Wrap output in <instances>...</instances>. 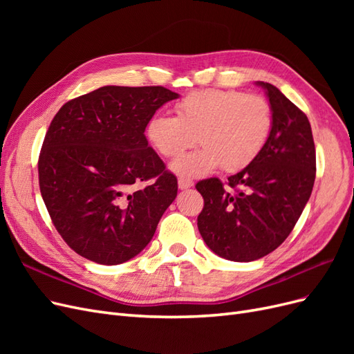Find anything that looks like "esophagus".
<instances>
[{"label": "esophagus", "instance_id": "1", "mask_svg": "<svg viewBox=\"0 0 354 354\" xmlns=\"http://www.w3.org/2000/svg\"><path fill=\"white\" fill-rule=\"evenodd\" d=\"M192 186H194V181H192L190 178H185V177H180V178H178V187H180L181 190L189 189V187H192Z\"/></svg>", "mask_w": 354, "mask_h": 354}]
</instances>
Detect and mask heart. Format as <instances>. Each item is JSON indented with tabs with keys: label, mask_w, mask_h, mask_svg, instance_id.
<instances>
[{
	"label": "heart",
	"mask_w": 354,
	"mask_h": 354,
	"mask_svg": "<svg viewBox=\"0 0 354 354\" xmlns=\"http://www.w3.org/2000/svg\"><path fill=\"white\" fill-rule=\"evenodd\" d=\"M177 116L156 112L146 136L159 155L178 156L198 142V151L180 156L171 169L183 177H201L221 168L227 173L254 162L273 128L272 106L261 95L234 90L192 91L176 104Z\"/></svg>",
	"instance_id": "1"
}]
</instances>
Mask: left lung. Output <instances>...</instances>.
Masks as SVG:
<instances>
[{"label":"left lung","instance_id":"1","mask_svg":"<svg viewBox=\"0 0 354 354\" xmlns=\"http://www.w3.org/2000/svg\"><path fill=\"white\" fill-rule=\"evenodd\" d=\"M273 112L269 140L254 162L227 178L202 180L198 229L209 250L230 261L248 263L270 254L292 232L312 195L316 149L303 111L274 85L259 81Z\"/></svg>","mask_w":354,"mask_h":354}]
</instances>
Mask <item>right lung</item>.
Here are the masks:
<instances>
[{
    "label": "right lung",
    "mask_w": 354,
    "mask_h": 354,
    "mask_svg": "<svg viewBox=\"0 0 354 354\" xmlns=\"http://www.w3.org/2000/svg\"><path fill=\"white\" fill-rule=\"evenodd\" d=\"M177 97L164 87L106 85L53 118L38 159L39 190L60 236L84 259L121 264L153 238L178 187L145 130Z\"/></svg>",
    "instance_id": "1"
}]
</instances>
